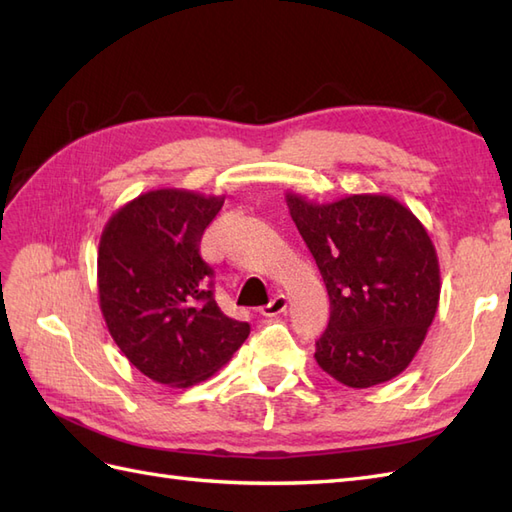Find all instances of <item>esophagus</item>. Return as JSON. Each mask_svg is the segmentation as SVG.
<instances>
[{"mask_svg":"<svg viewBox=\"0 0 512 512\" xmlns=\"http://www.w3.org/2000/svg\"><path fill=\"white\" fill-rule=\"evenodd\" d=\"M286 304H289V302H286V297H284V295H276V297L271 299V302H269L267 306L260 308V315H263V317H276V315H282L284 310H286Z\"/></svg>","mask_w":512,"mask_h":512,"instance_id":"obj_1","label":"esophagus"}]
</instances>
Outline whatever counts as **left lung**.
<instances>
[{"mask_svg":"<svg viewBox=\"0 0 512 512\" xmlns=\"http://www.w3.org/2000/svg\"><path fill=\"white\" fill-rule=\"evenodd\" d=\"M286 206L330 295L317 365L352 389H369L410 365L439 308L441 271L428 230L389 195H347Z\"/></svg>","mask_w":512,"mask_h":512,"instance_id":"obj_1","label":"left lung"}]
</instances>
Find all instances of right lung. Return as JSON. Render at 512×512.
<instances>
[{
    "instance_id": "add662e5",
    "label": "right lung",
    "mask_w": 512,
    "mask_h": 512,
    "mask_svg": "<svg viewBox=\"0 0 512 512\" xmlns=\"http://www.w3.org/2000/svg\"><path fill=\"white\" fill-rule=\"evenodd\" d=\"M223 197L147 191L106 223L97 252L99 308L119 350L154 382L186 389L228 363L249 323L219 308L199 254Z\"/></svg>"
}]
</instances>
